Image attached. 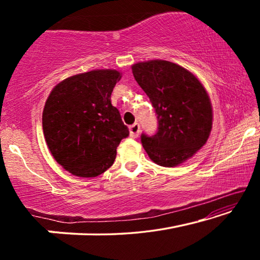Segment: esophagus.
Instances as JSON below:
<instances>
[{
  "label": "esophagus",
  "mask_w": 260,
  "mask_h": 260,
  "mask_svg": "<svg viewBox=\"0 0 260 260\" xmlns=\"http://www.w3.org/2000/svg\"><path fill=\"white\" fill-rule=\"evenodd\" d=\"M140 134V124L139 122H135L132 126H129V135L131 138L136 139Z\"/></svg>",
  "instance_id": "obj_1"
}]
</instances>
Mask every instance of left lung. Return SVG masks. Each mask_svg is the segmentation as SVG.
<instances>
[{
	"label": "left lung",
	"mask_w": 260,
	"mask_h": 260,
	"mask_svg": "<svg viewBox=\"0 0 260 260\" xmlns=\"http://www.w3.org/2000/svg\"><path fill=\"white\" fill-rule=\"evenodd\" d=\"M132 71L158 120L155 135H141L144 150L158 165H180L209 139L213 119L209 94L191 72L171 61H141L132 65Z\"/></svg>",
	"instance_id": "obj_1"
}]
</instances>
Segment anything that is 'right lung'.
Returning <instances> with one entry per match:
<instances>
[{
	"mask_svg": "<svg viewBox=\"0 0 260 260\" xmlns=\"http://www.w3.org/2000/svg\"><path fill=\"white\" fill-rule=\"evenodd\" d=\"M121 73L93 70L54 87L42 113L43 134L51 155L70 173L94 178L113 164L117 147L129 135L111 94Z\"/></svg>",
	"mask_w": 260,
	"mask_h": 260,
	"instance_id": "1",
	"label": "right lung"
}]
</instances>
